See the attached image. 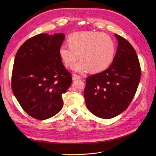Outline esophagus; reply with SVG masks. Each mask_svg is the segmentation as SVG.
I'll list each match as a JSON object with an SVG mask.
<instances>
[{"mask_svg":"<svg viewBox=\"0 0 156 156\" xmlns=\"http://www.w3.org/2000/svg\"><path fill=\"white\" fill-rule=\"evenodd\" d=\"M72 79H73V81H75V80H78V79H81V77H80L79 75H77V74H74V75H73Z\"/></svg>","mask_w":156,"mask_h":156,"instance_id":"obj_1","label":"esophagus"}]
</instances>
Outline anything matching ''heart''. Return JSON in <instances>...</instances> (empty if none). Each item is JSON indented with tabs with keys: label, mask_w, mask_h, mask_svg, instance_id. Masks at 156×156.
<instances>
[{
	"label": "heart",
	"mask_w": 156,
	"mask_h": 156,
	"mask_svg": "<svg viewBox=\"0 0 156 156\" xmlns=\"http://www.w3.org/2000/svg\"><path fill=\"white\" fill-rule=\"evenodd\" d=\"M68 45L59 48L60 57L66 67L72 68L80 58L81 60L74 69L92 73H100L110 66L114 58L115 44L105 33L83 31L72 33L68 37Z\"/></svg>",
	"instance_id": "1"
}]
</instances>
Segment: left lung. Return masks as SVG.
<instances>
[{
  "label": "left lung",
  "mask_w": 156,
  "mask_h": 156,
  "mask_svg": "<svg viewBox=\"0 0 156 156\" xmlns=\"http://www.w3.org/2000/svg\"><path fill=\"white\" fill-rule=\"evenodd\" d=\"M118 48L112 63L107 69L88 76L84 96L87 108L104 119L114 118L127 109L137 90L140 66L129 42L115 34Z\"/></svg>",
  "instance_id": "8db88e82"
}]
</instances>
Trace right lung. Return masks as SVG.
I'll use <instances>...</instances> for the list:
<instances>
[{"label":"right lung","instance_id":"right-lung-1","mask_svg":"<svg viewBox=\"0 0 156 156\" xmlns=\"http://www.w3.org/2000/svg\"><path fill=\"white\" fill-rule=\"evenodd\" d=\"M64 34H37L18 49L12 74V89L23 109L36 119H49L62 109V95L72 82L59 48Z\"/></svg>","mask_w":156,"mask_h":156}]
</instances>
